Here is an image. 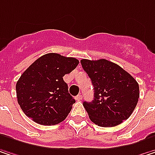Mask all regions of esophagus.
Wrapping results in <instances>:
<instances>
[{
  "label": "esophagus",
  "mask_w": 155,
  "mask_h": 155,
  "mask_svg": "<svg viewBox=\"0 0 155 155\" xmlns=\"http://www.w3.org/2000/svg\"><path fill=\"white\" fill-rule=\"evenodd\" d=\"M75 99H76V100H81V99H82V96H81V94H80V95H78V96L75 97Z\"/></svg>",
  "instance_id": "34e87169"
}]
</instances>
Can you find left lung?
I'll return each mask as SVG.
<instances>
[{"instance_id": "left-lung-1", "label": "left lung", "mask_w": 155, "mask_h": 155, "mask_svg": "<svg viewBox=\"0 0 155 155\" xmlns=\"http://www.w3.org/2000/svg\"><path fill=\"white\" fill-rule=\"evenodd\" d=\"M94 87L92 102H83L90 119L100 127H114L133 113L139 98L137 81L120 65L106 59H81Z\"/></svg>"}]
</instances>
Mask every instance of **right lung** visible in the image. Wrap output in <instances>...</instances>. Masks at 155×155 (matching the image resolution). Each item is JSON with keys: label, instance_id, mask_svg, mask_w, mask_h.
<instances>
[{"label": "right lung", "instance_id": "right-lung-1", "mask_svg": "<svg viewBox=\"0 0 155 155\" xmlns=\"http://www.w3.org/2000/svg\"><path fill=\"white\" fill-rule=\"evenodd\" d=\"M78 64L76 58L57 53L45 54L32 64L16 85L18 102L25 114L41 125L63 121L75 103L63 77Z\"/></svg>", "mask_w": 155, "mask_h": 155}]
</instances>
